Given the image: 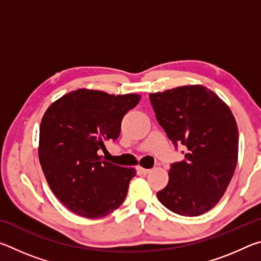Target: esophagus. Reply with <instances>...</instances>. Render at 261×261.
Segmentation results:
<instances>
[{"label":"esophagus","mask_w":261,"mask_h":261,"mask_svg":"<svg viewBox=\"0 0 261 261\" xmlns=\"http://www.w3.org/2000/svg\"><path fill=\"white\" fill-rule=\"evenodd\" d=\"M136 169L138 170V173L141 174V175H146V174L149 173V171H151L149 169H146V168H143V167H140V166H137Z\"/></svg>","instance_id":"esophagus-1"}]
</instances>
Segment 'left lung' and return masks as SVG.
Here are the masks:
<instances>
[{
    "label": "left lung",
    "instance_id": "left-lung-1",
    "mask_svg": "<svg viewBox=\"0 0 261 261\" xmlns=\"http://www.w3.org/2000/svg\"><path fill=\"white\" fill-rule=\"evenodd\" d=\"M156 120L175 146H187L185 159L173 163L169 182L156 193L168 210L198 216L218 204L235 173L238 127L230 108L202 85L149 93Z\"/></svg>",
    "mask_w": 261,
    "mask_h": 261
}]
</instances>
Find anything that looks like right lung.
<instances>
[{"label":"right lung","instance_id":"1","mask_svg":"<svg viewBox=\"0 0 261 261\" xmlns=\"http://www.w3.org/2000/svg\"><path fill=\"white\" fill-rule=\"evenodd\" d=\"M140 98L78 88L43 114L39 161L53 193L73 213L103 218L124 201L136 169L113 165L99 151L118 138L123 117Z\"/></svg>","mask_w":261,"mask_h":261}]
</instances>
